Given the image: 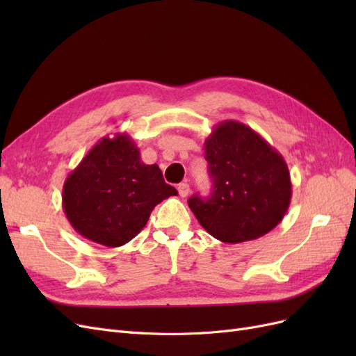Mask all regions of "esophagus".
<instances>
[{"label": "esophagus", "mask_w": 356, "mask_h": 356, "mask_svg": "<svg viewBox=\"0 0 356 356\" xmlns=\"http://www.w3.org/2000/svg\"><path fill=\"white\" fill-rule=\"evenodd\" d=\"M178 193L181 197H187L188 193H190V186L187 184V182H182V184L178 186Z\"/></svg>", "instance_id": "esophagus-1"}]
</instances>
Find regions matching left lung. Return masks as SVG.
I'll return each mask as SVG.
<instances>
[{"instance_id":"8db88e82","label":"left lung","mask_w":356,"mask_h":356,"mask_svg":"<svg viewBox=\"0 0 356 356\" xmlns=\"http://www.w3.org/2000/svg\"><path fill=\"white\" fill-rule=\"evenodd\" d=\"M212 195L188 199L202 227L215 239L241 243L261 238L282 221L293 186L282 154L250 126L225 120L204 141Z\"/></svg>"}]
</instances>
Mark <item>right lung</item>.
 <instances>
[{
  "mask_svg": "<svg viewBox=\"0 0 356 356\" xmlns=\"http://www.w3.org/2000/svg\"><path fill=\"white\" fill-rule=\"evenodd\" d=\"M178 191L145 165L127 134L104 136L67 177L62 208L84 239L117 248L141 232L156 204Z\"/></svg>",
  "mask_w": 356,
  "mask_h": 356,
  "instance_id": "obj_1",
  "label": "right lung"
}]
</instances>
